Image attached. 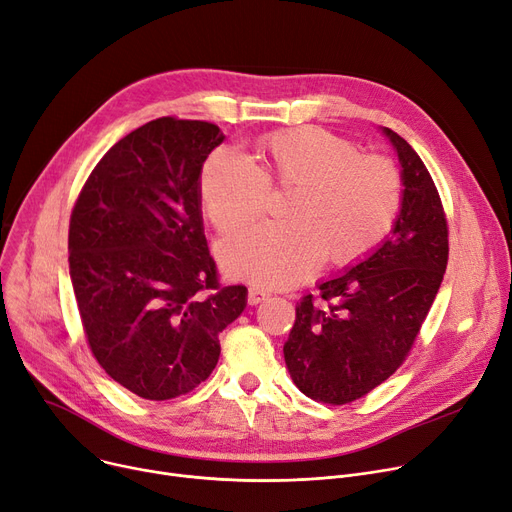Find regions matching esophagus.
Here are the masks:
<instances>
[{
    "label": "esophagus",
    "mask_w": 512,
    "mask_h": 512,
    "mask_svg": "<svg viewBox=\"0 0 512 512\" xmlns=\"http://www.w3.org/2000/svg\"><path fill=\"white\" fill-rule=\"evenodd\" d=\"M267 297H270V294H267L265 290H261V288L253 286V288H249V297H247V301H249V305H259V303H261V301H265Z\"/></svg>",
    "instance_id": "34e87169"
}]
</instances>
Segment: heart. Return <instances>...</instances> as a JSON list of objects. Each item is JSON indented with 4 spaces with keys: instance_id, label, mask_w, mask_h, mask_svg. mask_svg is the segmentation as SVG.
Segmentation results:
<instances>
[{
    "instance_id": "b5f03b06",
    "label": "heart",
    "mask_w": 512,
    "mask_h": 512,
    "mask_svg": "<svg viewBox=\"0 0 512 512\" xmlns=\"http://www.w3.org/2000/svg\"><path fill=\"white\" fill-rule=\"evenodd\" d=\"M265 168L236 149H215L199 178L211 226L230 232L265 211L272 186L294 188L288 222H263L220 245L224 270L259 286L288 288L328 257L351 263L375 249L402 207V178L390 159L324 128L274 132L263 141Z\"/></svg>"
}]
</instances>
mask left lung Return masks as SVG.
<instances>
[{
  "label": "left lung",
  "mask_w": 512,
  "mask_h": 512,
  "mask_svg": "<svg viewBox=\"0 0 512 512\" xmlns=\"http://www.w3.org/2000/svg\"><path fill=\"white\" fill-rule=\"evenodd\" d=\"M402 166V207L392 234L367 259L307 294L284 344L297 388L348 405L405 363L448 263V222L438 188L415 149L384 128Z\"/></svg>",
  "instance_id": "left-lung-1"
}]
</instances>
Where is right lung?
Segmentation results:
<instances>
[{
	"label": "right lung",
	"mask_w": 512,
	"mask_h": 512,
	"mask_svg": "<svg viewBox=\"0 0 512 512\" xmlns=\"http://www.w3.org/2000/svg\"><path fill=\"white\" fill-rule=\"evenodd\" d=\"M222 141L211 122L151 120L99 159L70 215V278L91 353L147 400L205 382L218 334L247 307L245 286L220 284L203 234L201 168Z\"/></svg>",
	"instance_id": "add662e5"
}]
</instances>
